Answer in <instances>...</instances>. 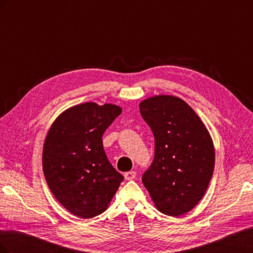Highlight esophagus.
<instances>
[{
  "mask_svg": "<svg viewBox=\"0 0 253 253\" xmlns=\"http://www.w3.org/2000/svg\"><path fill=\"white\" fill-rule=\"evenodd\" d=\"M136 177V172L135 171H128L125 173V178L126 180H132Z\"/></svg>",
  "mask_w": 253,
  "mask_h": 253,
  "instance_id": "34e87169",
  "label": "esophagus"
}]
</instances>
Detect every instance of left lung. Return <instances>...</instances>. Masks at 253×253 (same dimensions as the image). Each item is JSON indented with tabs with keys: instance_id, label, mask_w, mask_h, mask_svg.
<instances>
[{
	"instance_id": "left-lung-1",
	"label": "left lung",
	"mask_w": 253,
	"mask_h": 253,
	"mask_svg": "<svg viewBox=\"0 0 253 253\" xmlns=\"http://www.w3.org/2000/svg\"><path fill=\"white\" fill-rule=\"evenodd\" d=\"M155 138L154 159L142 175L157 209L169 216L189 212L211 180L215 155L211 137L181 99L156 96L139 104Z\"/></svg>"
}]
</instances>
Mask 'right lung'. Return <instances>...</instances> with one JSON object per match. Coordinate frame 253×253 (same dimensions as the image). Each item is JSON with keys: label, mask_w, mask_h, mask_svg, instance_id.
<instances>
[{"label": "right lung", "mask_w": 253, "mask_h": 253, "mask_svg": "<svg viewBox=\"0 0 253 253\" xmlns=\"http://www.w3.org/2000/svg\"><path fill=\"white\" fill-rule=\"evenodd\" d=\"M120 114L117 105L87 102L66 110L49 128L42 158L45 179L56 200L76 216L104 212L125 179L102 143L105 129Z\"/></svg>", "instance_id": "1"}]
</instances>
